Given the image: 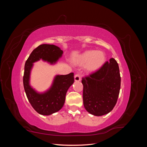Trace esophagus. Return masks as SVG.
<instances>
[{"label": "esophagus", "instance_id": "obj_1", "mask_svg": "<svg viewBox=\"0 0 147 147\" xmlns=\"http://www.w3.org/2000/svg\"><path fill=\"white\" fill-rule=\"evenodd\" d=\"M74 80L75 82H79L81 80V78H80V75L78 74H76L74 76Z\"/></svg>", "mask_w": 147, "mask_h": 147}]
</instances>
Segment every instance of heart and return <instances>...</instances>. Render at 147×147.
I'll use <instances>...</instances> for the list:
<instances>
[{
    "mask_svg": "<svg viewBox=\"0 0 147 147\" xmlns=\"http://www.w3.org/2000/svg\"><path fill=\"white\" fill-rule=\"evenodd\" d=\"M107 58L105 54L101 51L86 50L79 55L75 59V63L83 66L88 72H96L105 64Z\"/></svg>",
    "mask_w": 147,
    "mask_h": 147,
    "instance_id": "heart-1",
    "label": "heart"
}]
</instances>
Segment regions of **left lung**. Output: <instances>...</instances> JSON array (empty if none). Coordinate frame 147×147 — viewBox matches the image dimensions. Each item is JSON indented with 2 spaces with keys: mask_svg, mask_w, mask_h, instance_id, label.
I'll return each instance as SVG.
<instances>
[{
  "mask_svg": "<svg viewBox=\"0 0 147 147\" xmlns=\"http://www.w3.org/2000/svg\"><path fill=\"white\" fill-rule=\"evenodd\" d=\"M83 99L88 112L95 116L109 113L116 105L121 86L119 66L114 58L89 76L82 78Z\"/></svg>",
  "mask_w": 147,
  "mask_h": 147,
  "instance_id": "obj_1",
  "label": "left lung"
}]
</instances>
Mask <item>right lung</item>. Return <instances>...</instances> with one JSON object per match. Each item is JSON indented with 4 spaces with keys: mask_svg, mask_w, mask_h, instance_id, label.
<instances>
[{
    "mask_svg": "<svg viewBox=\"0 0 147 147\" xmlns=\"http://www.w3.org/2000/svg\"><path fill=\"white\" fill-rule=\"evenodd\" d=\"M63 54V50L58 47L42 44L34 49L25 63L23 77L24 91L31 105L40 115H50L62 109L66 93L74 82V73L56 75L50 88L45 92H39L30 84L31 70L34 63L40 59L50 64H55Z\"/></svg>",
    "mask_w": 147,
    "mask_h": 147,
    "instance_id": "obj_1",
    "label": "right lung"
}]
</instances>
